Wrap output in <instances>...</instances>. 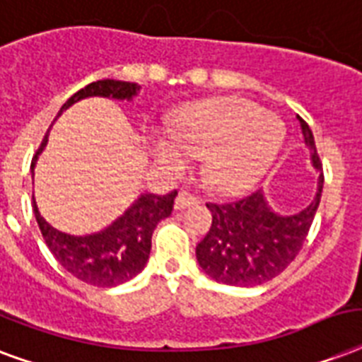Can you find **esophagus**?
<instances>
[{
    "mask_svg": "<svg viewBox=\"0 0 362 362\" xmlns=\"http://www.w3.org/2000/svg\"><path fill=\"white\" fill-rule=\"evenodd\" d=\"M199 203V199L195 197V195H192V193L187 192H180L178 195H176L175 199V209L176 211H182V209H187V206H193Z\"/></svg>",
    "mask_w": 362,
    "mask_h": 362,
    "instance_id": "1",
    "label": "esophagus"
}]
</instances>
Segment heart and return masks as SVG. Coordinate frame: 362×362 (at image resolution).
I'll use <instances>...</instances> for the list:
<instances>
[{"label": "heart", "instance_id": "obj_1", "mask_svg": "<svg viewBox=\"0 0 362 362\" xmlns=\"http://www.w3.org/2000/svg\"><path fill=\"white\" fill-rule=\"evenodd\" d=\"M285 129L266 110L248 100L201 104L173 123V134L150 132L156 161L170 173H184L193 156H205L212 189L243 193L266 176L279 153Z\"/></svg>", "mask_w": 362, "mask_h": 362}]
</instances>
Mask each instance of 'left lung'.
I'll use <instances>...</instances> for the list:
<instances>
[{
	"label": "left lung",
	"instance_id": "left-lung-1",
	"mask_svg": "<svg viewBox=\"0 0 362 362\" xmlns=\"http://www.w3.org/2000/svg\"><path fill=\"white\" fill-rule=\"evenodd\" d=\"M298 119L313 169L319 173L315 197L292 214L275 211L262 189L235 203H206L212 224L195 248V256L211 279L231 286L262 285L285 272L300 252L321 203L325 176L313 132L302 117Z\"/></svg>",
	"mask_w": 362,
	"mask_h": 362
}]
</instances>
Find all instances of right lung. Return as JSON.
Returning <instances> with one entry per match:
<instances>
[{
  "label": "right lung",
  "instance_id": "right-lung-1",
  "mask_svg": "<svg viewBox=\"0 0 362 362\" xmlns=\"http://www.w3.org/2000/svg\"><path fill=\"white\" fill-rule=\"evenodd\" d=\"M138 90H140L138 83L100 79V81L89 83L85 89L77 90L76 95L70 96L64 102V106L60 107L59 115H62V112L68 110L71 104L89 96L129 102L138 95ZM47 142H49V132L35 153L32 169L35 167L37 156L45 150ZM176 195H178L176 189L167 195L140 193L136 201L119 218H115L104 230L89 233V235H70L52 228L45 218L41 216L35 199L34 214L47 247L52 256L60 262V266L83 283L104 288V286L123 285L144 269L150 258L153 230L161 220H165L173 212Z\"/></svg>",
  "mask_w": 362,
  "mask_h": 362
}]
</instances>
